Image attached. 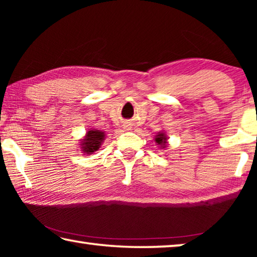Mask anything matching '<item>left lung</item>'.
<instances>
[{
  "mask_svg": "<svg viewBox=\"0 0 257 257\" xmlns=\"http://www.w3.org/2000/svg\"><path fill=\"white\" fill-rule=\"evenodd\" d=\"M154 142L159 145L160 149H165V147H167V145H168L167 134H165L164 132H159L158 134H156V136L154 138Z\"/></svg>",
  "mask_w": 257,
  "mask_h": 257,
  "instance_id": "left-lung-1",
  "label": "left lung"
}]
</instances>
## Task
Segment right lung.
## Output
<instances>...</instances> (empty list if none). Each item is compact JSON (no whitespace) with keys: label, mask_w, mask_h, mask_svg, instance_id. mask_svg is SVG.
<instances>
[{"label":"right lung","mask_w":257,"mask_h":257,"mask_svg":"<svg viewBox=\"0 0 257 257\" xmlns=\"http://www.w3.org/2000/svg\"><path fill=\"white\" fill-rule=\"evenodd\" d=\"M104 139H105V133L98 129H90L87 132L85 137L80 139V150L84 154H94L101 147Z\"/></svg>","instance_id":"1"}]
</instances>
